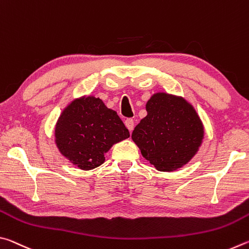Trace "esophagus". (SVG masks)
<instances>
[{
  "mask_svg": "<svg viewBox=\"0 0 249 249\" xmlns=\"http://www.w3.org/2000/svg\"><path fill=\"white\" fill-rule=\"evenodd\" d=\"M124 123H125L126 127H127V129L130 133H132V130L134 129V121L132 119H127V120H125Z\"/></svg>",
  "mask_w": 249,
  "mask_h": 249,
  "instance_id": "obj_1",
  "label": "esophagus"
}]
</instances>
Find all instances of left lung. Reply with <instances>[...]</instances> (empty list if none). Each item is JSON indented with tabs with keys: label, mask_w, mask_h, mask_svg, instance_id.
Segmentation results:
<instances>
[{
	"label": "left lung",
	"mask_w": 249,
	"mask_h": 249,
	"mask_svg": "<svg viewBox=\"0 0 249 249\" xmlns=\"http://www.w3.org/2000/svg\"><path fill=\"white\" fill-rule=\"evenodd\" d=\"M147 115L132 140L159 171L182 168L195 157L204 138V126L193 105L182 96L157 92L146 103Z\"/></svg>",
	"instance_id": "1"
}]
</instances>
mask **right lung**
<instances>
[{
    "label": "right lung",
    "mask_w": 249,
    "mask_h": 249,
    "mask_svg": "<svg viewBox=\"0 0 249 249\" xmlns=\"http://www.w3.org/2000/svg\"><path fill=\"white\" fill-rule=\"evenodd\" d=\"M128 137V129L117 113L94 95L73 99L54 125L58 150L73 166L86 171L102 165L112 146Z\"/></svg>",
    "instance_id": "1"
}]
</instances>
